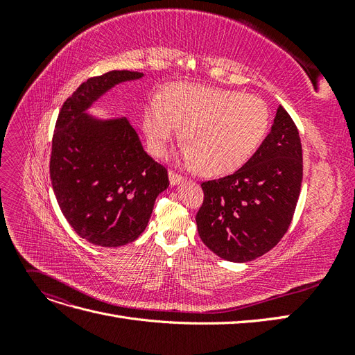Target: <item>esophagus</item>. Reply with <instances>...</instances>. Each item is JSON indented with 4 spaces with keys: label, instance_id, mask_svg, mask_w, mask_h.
Here are the masks:
<instances>
[{
    "label": "esophagus",
    "instance_id": "esophagus-1",
    "mask_svg": "<svg viewBox=\"0 0 355 355\" xmlns=\"http://www.w3.org/2000/svg\"><path fill=\"white\" fill-rule=\"evenodd\" d=\"M168 180H170V185H179V184H182V182L185 180V176H182V175H179V173H176V171H173V170H170L168 171Z\"/></svg>",
    "mask_w": 355,
    "mask_h": 355
}]
</instances>
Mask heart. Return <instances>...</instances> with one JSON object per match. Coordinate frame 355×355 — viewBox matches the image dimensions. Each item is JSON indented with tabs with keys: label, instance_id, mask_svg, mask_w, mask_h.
Wrapping results in <instances>:
<instances>
[{
	"label": "heart",
	"instance_id": "obj_1",
	"mask_svg": "<svg viewBox=\"0 0 355 355\" xmlns=\"http://www.w3.org/2000/svg\"><path fill=\"white\" fill-rule=\"evenodd\" d=\"M182 128L188 167L207 176H223L252 158L270 127L266 103L253 94L196 84H173L161 103L146 106L142 128L149 149L163 155Z\"/></svg>",
	"mask_w": 355,
	"mask_h": 355
}]
</instances>
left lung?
<instances>
[{"label":"left lung","mask_w":355,"mask_h":355,"mask_svg":"<svg viewBox=\"0 0 355 355\" xmlns=\"http://www.w3.org/2000/svg\"><path fill=\"white\" fill-rule=\"evenodd\" d=\"M302 173L297 127L280 105L253 157L235 173L201 184L204 201L196 218L201 241L230 262L270 252L292 222Z\"/></svg>","instance_id":"8db88e82"}]
</instances>
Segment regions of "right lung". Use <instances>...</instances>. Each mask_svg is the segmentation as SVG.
I'll use <instances>...</instances> for the list:
<instances>
[{"mask_svg":"<svg viewBox=\"0 0 355 355\" xmlns=\"http://www.w3.org/2000/svg\"><path fill=\"white\" fill-rule=\"evenodd\" d=\"M142 72L110 71L84 81L63 103L51 142L50 178L59 207L81 239L118 247L141 235L167 170L149 157L127 118L85 114L114 85Z\"/></svg>","mask_w":355,"mask_h":355,"instance_id":"add662e5","label":"right lung"}]
</instances>
